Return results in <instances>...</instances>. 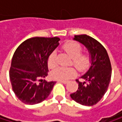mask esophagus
Wrapping results in <instances>:
<instances>
[{"label":"esophagus","mask_w":122,"mask_h":122,"mask_svg":"<svg viewBox=\"0 0 122 122\" xmlns=\"http://www.w3.org/2000/svg\"><path fill=\"white\" fill-rule=\"evenodd\" d=\"M59 83H63V84H66V83H68V81H61V80H59L58 81Z\"/></svg>","instance_id":"obj_1"}]
</instances>
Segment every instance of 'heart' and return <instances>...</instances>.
<instances>
[{
    "instance_id": "heart-1",
    "label": "heart",
    "mask_w": 122,
    "mask_h": 122,
    "mask_svg": "<svg viewBox=\"0 0 122 122\" xmlns=\"http://www.w3.org/2000/svg\"><path fill=\"white\" fill-rule=\"evenodd\" d=\"M63 50L72 59L74 66L79 71H84L90 64V57L89 54H82V47L80 44L75 41H68L63 45ZM57 65L56 53L52 52L48 59V66L50 68H54ZM76 75V71L74 68H62L59 67L54 70L51 76L53 79L67 81Z\"/></svg>"
}]
</instances>
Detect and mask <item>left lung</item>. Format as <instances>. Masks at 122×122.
Segmentation results:
<instances>
[{
  "label": "left lung",
  "mask_w": 122,
  "mask_h": 122,
  "mask_svg": "<svg viewBox=\"0 0 122 122\" xmlns=\"http://www.w3.org/2000/svg\"><path fill=\"white\" fill-rule=\"evenodd\" d=\"M73 40L87 48L90 57V66L81 77L83 81L76 80L78 88L71 94V97L81 105L92 106L102 98L107 90L112 76L110 58L105 47L92 37L86 35H75Z\"/></svg>",
  "instance_id": "8db88e82"
}]
</instances>
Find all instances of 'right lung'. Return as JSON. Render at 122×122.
<instances>
[{
    "label": "right lung",
    "mask_w": 122,
    "mask_h": 122,
    "mask_svg": "<svg viewBox=\"0 0 122 122\" xmlns=\"http://www.w3.org/2000/svg\"><path fill=\"white\" fill-rule=\"evenodd\" d=\"M59 41V37H32L23 41L15 51L9 76L13 92L23 103H40L51 93L56 82L43 78L48 75L49 56ZM40 80L39 84L37 81Z\"/></svg>",
    "instance_id": "obj_1"
}]
</instances>
